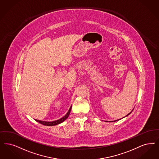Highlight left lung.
<instances>
[{
    "label": "left lung",
    "instance_id": "obj_1",
    "mask_svg": "<svg viewBox=\"0 0 159 159\" xmlns=\"http://www.w3.org/2000/svg\"><path fill=\"white\" fill-rule=\"evenodd\" d=\"M131 112H130V113H129V114H128L127 115H126V116H128V115L130 114H131ZM118 120H115V121H114V122H115V121H118ZM111 122H113V121H111Z\"/></svg>",
    "mask_w": 159,
    "mask_h": 159
}]
</instances>
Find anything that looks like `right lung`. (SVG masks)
<instances>
[{
    "label": "right lung",
    "instance_id": "obj_1",
    "mask_svg": "<svg viewBox=\"0 0 159 159\" xmlns=\"http://www.w3.org/2000/svg\"><path fill=\"white\" fill-rule=\"evenodd\" d=\"M71 106L70 107V109H69V111L67 112V113L66 114V115H65L63 117H62L61 118H60V119H59L58 120H56V121L49 122V121H40V120H35L37 121V122H39V123L44 125H47V126L56 125H58V124L63 122V121H65L69 117V116L70 115V111H71Z\"/></svg>",
    "mask_w": 159,
    "mask_h": 159
}]
</instances>
